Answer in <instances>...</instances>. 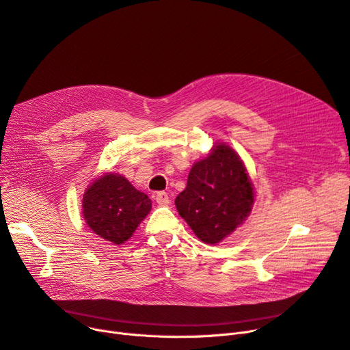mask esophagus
Returning <instances> with one entry per match:
<instances>
[{
  "instance_id": "34e87169",
  "label": "esophagus",
  "mask_w": 350,
  "mask_h": 350,
  "mask_svg": "<svg viewBox=\"0 0 350 350\" xmlns=\"http://www.w3.org/2000/svg\"><path fill=\"white\" fill-rule=\"evenodd\" d=\"M156 201H157L160 206H167L170 203V197H169V194L165 193V191H159L156 194Z\"/></svg>"
}]
</instances>
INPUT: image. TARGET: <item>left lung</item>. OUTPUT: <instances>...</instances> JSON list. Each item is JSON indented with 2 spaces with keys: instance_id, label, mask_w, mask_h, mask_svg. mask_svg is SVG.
I'll list each match as a JSON object with an SVG mask.
<instances>
[{
  "instance_id": "8db88e82",
  "label": "left lung",
  "mask_w": 350,
  "mask_h": 350,
  "mask_svg": "<svg viewBox=\"0 0 350 350\" xmlns=\"http://www.w3.org/2000/svg\"><path fill=\"white\" fill-rule=\"evenodd\" d=\"M251 180L238 154L226 144L197 161L187 187L176 197L178 214L206 244H217L248 217L252 203Z\"/></svg>"
}]
</instances>
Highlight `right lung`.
Wrapping results in <instances>:
<instances>
[{
  "label": "right lung",
  "mask_w": 350,
  "mask_h": 350,
  "mask_svg": "<svg viewBox=\"0 0 350 350\" xmlns=\"http://www.w3.org/2000/svg\"><path fill=\"white\" fill-rule=\"evenodd\" d=\"M150 208V198L115 173H106L92 183L83 197L86 224L103 240L116 245L132 237Z\"/></svg>",
  "instance_id": "obj_1"
}]
</instances>
